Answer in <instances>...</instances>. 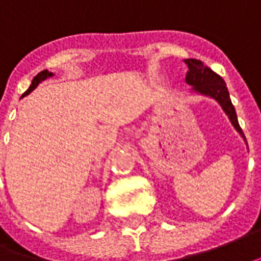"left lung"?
<instances>
[{
  "label": "left lung",
  "mask_w": 261,
  "mask_h": 261,
  "mask_svg": "<svg viewBox=\"0 0 261 261\" xmlns=\"http://www.w3.org/2000/svg\"><path fill=\"white\" fill-rule=\"evenodd\" d=\"M184 63L189 65V71H187V75H186V83L189 86H193V91L203 94L205 97H212V98L217 101L221 106V108L224 110V113L228 116L236 130L239 131L240 136L246 140L244 134H243V130L239 125V121H237L234 106L231 104L230 94H228L227 86H226L224 80L221 79L219 74H216L214 71L210 70L201 61H198V60L189 58V60H184Z\"/></svg>",
  "instance_id": "1"
}]
</instances>
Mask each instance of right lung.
<instances>
[{"mask_svg":"<svg viewBox=\"0 0 261 261\" xmlns=\"http://www.w3.org/2000/svg\"><path fill=\"white\" fill-rule=\"evenodd\" d=\"M53 75H54V74H53V72H49L48 70H44V71H41V72H38V74H37V75L34 77L33 83H31V86H30V88L27 90L25 93L22 94V97H25V95H28V94L31 93V91H33L34 88H35V87L38 86V84H40L41 81H44V80L49 79V77H53Z\"/></svg>","mask_w":261,"mask_h":261,"instance_id":"obj_1","label":"right lung"}]
</instances>
